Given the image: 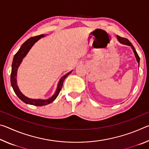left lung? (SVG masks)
<instances>
[{
    "mask_svg": "<svg viewBox=\"0 0 149 149\" xmlns=\"http://www.w3.org/2000/svg\"><path fill=\"white\" fill-rule=\"evenodd\" d=\"M117 39L118 40V41H119L121 44L127 45V46H130L131 47H132L133 51V52H134V54H135V56L136 58V60H137V62H138V64H139V62H140L139 56V55L137 54V52H136V50L135 49L134 47H133V45L131 43V42L128 39H125V38H123V37H121L120 36H118V35H117Z\"/></svg>",
    "mask_w": 149,
    "mask_h": 149,
    "instance_id": "1",
    "label": "left lung"
}]
</instances>
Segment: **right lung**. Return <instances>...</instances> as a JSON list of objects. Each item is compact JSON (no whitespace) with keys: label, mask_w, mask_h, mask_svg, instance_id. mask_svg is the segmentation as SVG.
Here are the masks:
<instances>
[{"label":"right lung","mask_w":149,"mask_h":149,"mask_svg":"<svg viewBox=\"0 0 149 149\" xmlns=\"http://www.w3.org/2000/svg\"><path fill=\"white\" fill-rule=\"evenodd\" d=\"M45 35H40L38 36H35L33 37H31L27 40V41L24 42L23 45H22L21 47L19 48L18 51L16 52V54L14 55L13 61H12V72L10 75V81L12 87L13 88L14 91L16 93V95L18 97L20 100H22L26 104H31L34 106H37V107H41V106H45L47 104H49L54 101V100L56 99L58 95H59V93L60 90L62 89L63 82H64V79H65L68 75L70 74L72 71L67 73L65 74L64 76L60 78V81H58V84L57 85V88L56 91H55L54 94L50 97L48 99H30L26 96H25L23 93H22L19 89L18 86L17 84V69H18L19 66L21 64L22 60L26 57V55L28 53V52L31 49V47L33 46L35 42L39 41L40 39L44 37Z\"/></svg>","instance_id":"1"}]
</instances>
